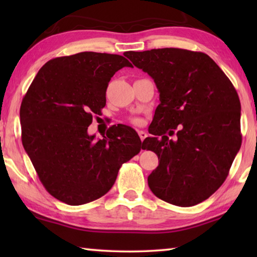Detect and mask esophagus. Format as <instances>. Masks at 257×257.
<instances>
[{
  "label": "esophagus",
  "instance_id": "34e87169",
  "mask_svg": "<svg viewBox=\"0 0 257 257\" xmlns=\"http://www.w3.org/2000/svg\"><path fill=\"white\" fill-rule=\"evenodd\" d=\"M138 135H139V138H141L142 142L147 137V133L144 132V130H138Z\"/></svg>",
  "mask_w": 257,
  "mask_h": 257
}]
</instances>
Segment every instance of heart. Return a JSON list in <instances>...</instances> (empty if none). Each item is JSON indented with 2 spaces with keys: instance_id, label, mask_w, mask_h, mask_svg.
Returning <instances> with one entry per match:
<instances>
[{
  "instance_id": "heart-1",
  "label": "heart",
  "mask_w": 257,
  "mask_h": 257,
  "mask_svg": "<svg viewBox=\"0 0 257 257\" xmlns=\"http://www.w3.org/2000/svg\"><path fill=\"white\" fill-rule=\"evenodd\" d=\"M133 122H134V123H141V120H139L138 118H134V119H133Z\"/></svg>"
}]
</instances>
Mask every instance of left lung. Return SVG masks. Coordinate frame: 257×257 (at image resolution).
<instances>
[{"mask_svg":"<svg viewBox=\"0 0 257 257\" xmlns=\"http://www.w3.org/2000/svg\"><path fill=\"white\" fill-rule=\"evenodd\" d=\"M153 78L160 93L144 150L158 155L147 178L156 197L194 206L220 188L241 145L240 101L232 82L207 54L182 49L125 52ZM177 130L175 141L166 134Z\"/></svg>","mask_w":257,"mask_h":257,"instance_id":"8db88e82","label":"left lung"}]
</instances>
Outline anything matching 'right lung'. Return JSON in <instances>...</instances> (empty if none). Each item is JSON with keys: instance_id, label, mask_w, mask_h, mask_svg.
I'll return each mask as SVG.
<instances>
[{"instance_id": "right-lung-1", "label": "right lung", "mask_w": 257, "mask_h": 257, "mask_svg": "<svg viewBox=\"0 0 257 257\" xmlns=\"http://www.w3.org/2000/svg\"><path fill=\"white\" fill-rule=\"evenodd\" d=\"M123 67H133L123 56L96 52L52 59L21 102L24 149L45 189L68 205L105 195L121 165L143 149L127 125H112L98 141L87 133L105 106L111 78Z\"/></svg>"}]
</instances>
